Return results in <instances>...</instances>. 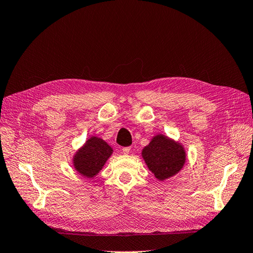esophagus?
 Here are the masks:
<instances>
[{
    "label": "esophagus",
    "instance_id": "esophagus-1",
    "mask_svg": "<svg viewBox=\"0 0 253 253\" xmlns=\"http://www.w3.org/2000/svg\"><path fill=\"white\" fill-rule=\"evenodd\" d=\"M129 152H131V147H126V148L122 149V153H124L125 155L129 154Z\"/></svg>",
    "mask_w": 253,
    "mask_h": 253
}]
</instances>
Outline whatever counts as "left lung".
Returning <instances> with one entry per match:
<instances>
[{"label": "left lung", "mask_w": 253, "mask_h": 253, "mask_svg": "<svg viewBox=\"0 0 253 253\" xmlns=\"http://www.w3.org/2000/svg\"><path fill=\"white\" fill-rule=\"evenodd\" d=\"M141 157L155 178L164 181L182 170L187 162V152L180 141L158 133L141 150Z\"/></svg>", "instance_id": "left-lung-1"}]
</instances>
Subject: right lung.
<instances>
[{
	"mask_svg": "<svg viewBox=\"0 0 253 253\" xmlns=\"http://www.w3.org/2000/svg\"><path fill=\"white\" fill-rule=\"evenodd\" d=\"M113 148L101 137L91 135L72 157L75 171L82 177L93 179L113 154Z\"/></svg>",
	"mask_w": 253,
	"mask_h": 253,
	"instance_id": "1",
	"label": "right lung"
}]
</instances>
